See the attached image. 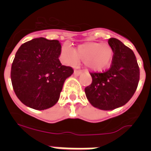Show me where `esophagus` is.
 Here are the masks:
<instances>
[{
  "mask_svg": "<svg viewBox=\"0 0 151 151\" xmlns=\"http://www.w3.org/2000/svg\"><path fill=\"white\" fill-rule=\"evenodd\" d=\"M82 72L79 71V70H75L74 75H75V76H79V75L82 74Z\"/></svg>",
  "mask_w": 151,
  "mask_h": 151,
  "instance_id": "34e87169",
  "label": "esophagus"
}]
</instances>
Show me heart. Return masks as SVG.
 Returning <instances> with one entry per match:
<instances>
[{
	"mask_svg": "<svg viewBox=\"0 0 151 151\" xmlns=\"http://www.w3.org/2000/svg\"><path fill=\"white\" fill-rule=\"evenodd\" d=\"M61 54L66 63L74 65L78 60H82L89 69L100 72L110 65L113 50L111 46L106 43L86 42L79 45L76 50L68 46L63 47Z\"/></svg>",
	"mask_w": 151,
	"mask_h": 151,
	"instance_id": "1",
	"label": "heart"
}]
</instances>
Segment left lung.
<instances>
[{"label":"left lung","mask_w":151,"mask_h":151,"mask_svg":"<svg viewBox=\"0 0 151 151\" xmlns=\"http://www.w3.org/2000/svg\"><path fill=\"white\" fill-rule=\"evenodd\" d=\"M108 44L113 50L110 68L103 73H90L92 82L85 88L91 104L103 110L125 105L134 94L140 78L134 52L116 38H110Z\"/></svg>","instance_id":"1"}]
</instances>
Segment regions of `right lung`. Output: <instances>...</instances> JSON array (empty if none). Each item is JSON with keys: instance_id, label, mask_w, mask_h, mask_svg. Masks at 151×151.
<instances>
[{"instance_id": "1", "label": "right lung", "mask_w": 151, "mask_h": 151, "mask_svg": "<svg viewBox=\"0 0 151 151\" xmlns=\"http://www.w3.org/2000/svg\"><path fill=\"white\" fill-rule=\"evenodd\" d=\"M57 40L38 38L22 44L11 66L12 85L19 101L29 107L43 110L57 104L65 80L73 73L59 60Z\"/></svg>"}]
</instances>
